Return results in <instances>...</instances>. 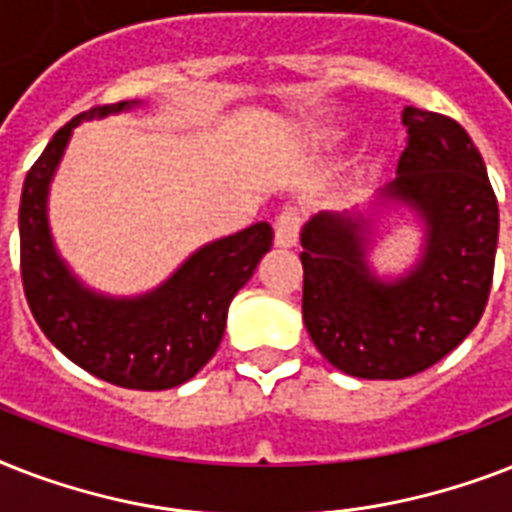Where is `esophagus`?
<instances>
[{
    "mask_svg": "<svg viewBox=\"0 0 512 512\" xmlns=\"http://www.w3.org/2000/svg\"><path fill=\"white\" fill-rule=\"evenodd\" d=\"M273 241H276V247L289 249L297 244V233H300V215H297V209L287 207L281 209L279 217H276V223H273Z\"/></svg>",
    "mask_w": 512,
    "mask_h": 512,
    "instance_id": "obj_1",
    "label": "esophagus"
}]
</instances>
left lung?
<instances>
[{
	"label": "left lung",
	"instance_id": "obj_1",
	"mask_svg": "<svg viewBox=\"0 0 512 512\" xmlns=\"http://www.w3.org/2000/svg\"><path fill=\"white\" fill-rule=\"evenodd\" d=\"M396 177L369 209L319 212L300 231L303 321L340 372L404 380L452 353L489 300L500 209L484 159L449 116L406 106ZM401 203L423 225V252L401 277L368 263L376 215Z\"/></svg>",
	"mask_w": 512,
	"mask_h": 512
}]
</instances>
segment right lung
Wrapping results in <instances>:
<instances>
[{
  "instance_id": "obj_1",
  "label": "right lung",
  "mask_w": 512,
  "mask_h": 512,
  "mask_svg": "<svg viewBox=\"0 0 512 512\" xmlns=\"http://www.w3.org/2000/svg\"><path fill=\"white\" fill-rule=\"evenodd\" d=\"M138 106L140 100H122L90 108L52 135L20 193V276L36 324L63 356L119 388L167 390L191 380L215 356L228 305L271 249L273 228L255 223L209 241L146 295L114 297L87 287L52 239V177L74 127Z\"/></svg>"
}]
</instances>
